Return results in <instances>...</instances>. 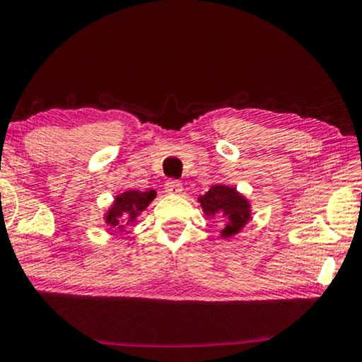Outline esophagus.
I'll use <instances>...</instances> for the list:
<instances>
[{"label": "esophagus", "mask_w": 362, "mask_h": 362, "mask_svg": "<svg viewBox=\"0 0 362 362\" xmlns=\"http://www.w3.org/2000/svg\"><path fill=\"white\" fill-rule=\"evenodd\" d=\"M183 190V185L182 182L175 180V179H170L165 182V192L167 193H172V195H175V193H180Z\"/></svg>", "instance_id": "obj_1"}]
</instances>
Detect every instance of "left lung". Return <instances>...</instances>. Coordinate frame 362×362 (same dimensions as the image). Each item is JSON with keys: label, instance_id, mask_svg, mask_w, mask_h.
Returning <instances> with one entry per match:
<instances>
[{"label": "left lung", "instance_id": "obj_1", "mask_svg": "<svg viewBox=\"0 0 362 362\" xmlns=\"http://www.w3.org/2000/svg\"><path fill=\"white\" fill-rule=\"evenodd\" d=\"M206 216L220 215L225 218L226 225L223 228L221 236L230 238L236 234L249 220V203L244 197L231 187L215 185L205 195L198 198Z\"/></svg>", "mask_w": 362, "mask_h": 362}]
</instances>
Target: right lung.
Wrapping results in <instances>:
<instances>
[{
	"label": "right lung",
	"instance_id": "right-lung-1",
	"mask_svg": "<svg viewBox=\"0 0 362 362\" xmlns=\"http://www.w3.org/2000/svg\"><path fill=\"white\" fill-rule=\"evenodd\" d=\"M156 198V192H139V190H128L116 197L115 205L110 208L106 215V223L113 228H123L126 223H132L137 215L149 205Z\"/></svg>",
	"mask_w": 362,
	"mask_h": 362
}]
</instances>
